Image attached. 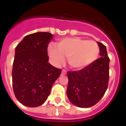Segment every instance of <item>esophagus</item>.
Instances as JSON below:
<instances>
[{
    "label": "esophagus",
    "instance_id": "1",
    "mask_svg": "<svg viewBox=\"0 0 126 126\" xmlns=\"http://www.w3.org/2000/svg\"><path fill=\"white\" fill-rule=\"evenodd\" d=\"M66 73H67V71L65 70H63L62 71V74H66Z\"/></svg>",
    "mask_w": 126,
    "mask_h": 126
}]
</instances>
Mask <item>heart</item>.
Here are the masks:
<instances>
[{
    "label": "heart",
    "mask_w": 126,
    "mask_h": 126,
    "mask_svg": "<svg viewBox=\"0 0 126 126\" xmlns=\"http://www.w3.org/2000/svg\"><path fill=\"white\" fill-rule=\"evenodd\" d=\"M99 52L96 42L78 37L63 38L57 43V47L50 44L48 47V55L55 65L63 64L67 57L69 65L74 69H82L90 65L97 59Z\"/></svg>",
    "instance_id": "b5f03b06"
}]
</instances>
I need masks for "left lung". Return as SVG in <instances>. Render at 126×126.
Returning a JSON list of instances; mask_svg holds the SVG:
<instances>
[{"label":"left lung","instance_id":"1","mask_svg":"<svg viewBox=\"0 0 126 126\" xmlns=\"http://www.w3.org/2000/svg\"><path fill=\"white\" fill-rule=\"evenodd\" d=\"M100 57L81 70L68 71L67 94L74 105L88 108L102 98L108 87L109 58L106 47L97 42Z\"/></svg>","mask_w":126,"mask_h":126}]
</instances>
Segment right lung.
I'll use <instances>...</instances> for the list:
<instances>
[{
	"label": "right lung",
	"instance_id": "1",
	"mask_svg": "<svg viewBox=\"0 0 126 126\" xmlns=\"http://www.w3.org/2000/svg\"><path fill=\"white\" fill-rule=\"evenodd\" d=\"M52 39V33L36 32L25 36L15 48L13 88L15 97L23 105H42L61 75V69L48 63L47 48Z\"/></svg>",
	"mask_w": 126,
	"mask_h": 126
}]
</instances>
